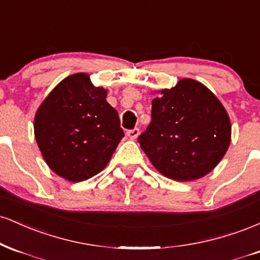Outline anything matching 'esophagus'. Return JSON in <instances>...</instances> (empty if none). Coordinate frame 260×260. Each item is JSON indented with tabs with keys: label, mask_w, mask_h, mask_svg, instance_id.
Here are the masks:
<instances>
[{
	"label": "esophagus",
	"mask_w": 260,
	"mask_h": 260,
	"mask_svg": "<svg viewBox=\"0 0 260 260\" xmlns=\"http://www.w3.org/2000/svg\"><path fill=\"white\" fill-rule=\"evenodd\" d=\"M139 128H133V129H129L127 131V136L129 137L131 139H136L137 137L139 136Z\"/></svg>",
	"instance_id": "obj_1"
}]
</instances>
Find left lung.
<instances>
[{
	"label": "left lung",
	"instance_id": "1",
	"mask_svg": "<svg viewBox=\"0 0 260 260\" xmlns=\"http://www.w3.org/2000/svg\"><path fill=\"white\" fill-rule=\"evenodd\" d=\"M231 123L205 85L181 79L151 103V122L138 137L157 171L175 181H193L211 171L228 151Z\"/></svg>",
	"mask_w": 260,
	"mask_h": 260
}]
</instances>
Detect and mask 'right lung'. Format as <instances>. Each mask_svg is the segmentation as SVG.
I'll return each instance as SVG.
<instances>
[{
	"instance_id": "right-lung-1",
	"label": "right lung",
	"mask_w": 260,
	"mask_h": 260,
	"mask_svg": "<svg viewBox=\"0 0 260 260\" xmlns=\"http://www.w3.org/2000/svg\"><path fill=\"white\" fill-rule=\"evenodd\" d=\"M35 139L53 172L71 182L103 170L124 137L120 117L85 73L62 80L39 107Z\"/></svg>"
}]
</instances>
